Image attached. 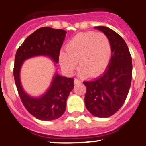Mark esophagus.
Here are the masks:
<instances>
[{"label": "esophagus", "instance_id": "esophagus-1", "mask_svg": "<svg viewBox=\"0 0 146 146\" xmlns=\"http://www.w3.org/2000/svg\"><path fill=\"white\" fill-rule=\"evenodd\" d=\"M82 82V81L79 80V79H75L74 81V84H79Z\"/></svg>", "mask_w": 146, "mask_h": 146}]
</instances>
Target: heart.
Listing matches in <instances>:
<instances>
[{"label":"heart","instance_id":"b5f03b06","mask_svg":"<svg viewBox=\"0 0 146 146\" xmlns=\"http://www.w3.org/2000/svg\"><path fill=\"white\" fill-rule=\"evenodd\" d=\"M60 54V64L67 73L72 74L79 62L82 76L96 77L106 70L111 57V45L103 33L88 31L76 35Z\"/></svg>","mask_w":146,"mask_h":146}]
</instances>
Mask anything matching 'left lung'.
<instances>
[{"label":"left lung","mask_w":146,"mask_h":146,"mask_svg":"<svg viewBox=\"0 0 146 146\" xmlns=\"http://www.w3.org/2000/svg\"><path fill=\"white\" fill-rule=\"evenodd\" d=\"M95 28L103 32L111 45V57L105 72L93 81L84 82V102L93 116L108 118L116 113L127 97L132 79V58L123 39L104 26Z\"/></svg>","instance_id":"8db88e82"}]
</instances>
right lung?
<instances>
[{
  "label": "right lung",
  "mask_w": 146,
  "mask_h": 146,
  "mask_svg": "<svg viewBox=\"0 0 146 146\" xmlns=\"http://www.w3.org/2000/svg\"><path fill=\"white\" fill-rule=\"evenodd\" d=\"M67 32L62 29L43 27L28 36L16 52L13 75L21 102L27 111L42 121H52L63 115L66 102L74 88V79L56 73L51 85L40 97H32L25 92L20 79L21 66L25 60L35 56H47L59 62L60 49Z\"/></svg>",
  "instance_id": "add662e5"
}]
</instances>
